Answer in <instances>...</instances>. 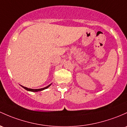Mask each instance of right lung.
Here are the masks:
<instances>
[{
	"label": "right lung",
	"instance_id": "right-lung-1",
	"mask_svg": "<svg viewBox=\"0 0 127 127\" xmlns=\"http://www.w3.org/2000/svg\"><path fill=\"white\" fill-rule=\"evenodd\" d=\"M51 84H49V86H46V87H44V88H41V89H29V88H27V87H24V86H22V87H23V88H24L25 90H28V91H30V92H39V91H41V90H44V89H48L49 87L50 86H51Z\"/></svg>",
	"mask_w": 127,
	"mask_h": 127
}]
</instances>
